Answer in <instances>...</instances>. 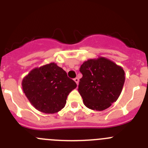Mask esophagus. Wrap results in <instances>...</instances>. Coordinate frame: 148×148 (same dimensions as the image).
Returning <instances> with one entry per match:
<instances>
[{
  "mask_svg": "<svg viewBox=\"0 0 148 148\" xmlns=\"http://www.w3.org/2000/svg\"><path fill=\"white\" fill-rule=\"evenodd\" d=\"M74 82H75V83H76V84H77V85H78V82H79V79H78V78H74Z\"/></svg>",
  "mask_w": 148,
  "mask_h": 148,
  "instance_id": "1",
  "label": "esophagus"
}]
</instances>
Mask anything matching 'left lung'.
<instances>
[{"instance_id":"left-lung-1","label":"left lung","mask_w":148,"mask_h":148,"mask_svg":"<svg viewBox=\"0 0 148 148\" xmlns=\"http://www.w3.org/2000/svg\"><path fill=\"white\" fill-rule=\"evenodd\" d=\"M82 78L78 92L87 108L101 111L119 99L125 84V71L119 65L104 57L91 58L80 67Z\"/></svg>"}]
</instances>
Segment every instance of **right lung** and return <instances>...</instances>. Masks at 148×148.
<instances>
[{"instance_id":"right-lung-1","label":"right lung","mask_w":148,"mask_h":148,"mask_svg":"<svg viewBox=\"0 0 148 148\" xmlns=\"http://www.w3.org/2000/svg\"><path fill=\"white\" fill-rule=\"evenodd\" d=\"M21 84L31 104L44 113H55L63 109L67 95L77 87L54 62L32 69L23 78Z\"/></svg>"}]
</instances>
